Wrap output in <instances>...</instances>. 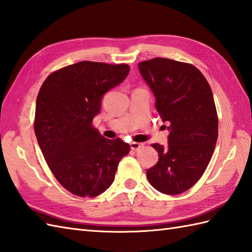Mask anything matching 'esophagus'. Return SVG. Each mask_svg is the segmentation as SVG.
<instances>
[{"label":"esophagus","mask_w":252,"mask_h":252,"mask_svg":"<svg viewBox=\"0 0 252 252\" xmlns=\"http://www.w3.org/2000/svg\"><path fill=\"white\" fill-rule=\"evenodd\" d=\"M143 147H144L143 143H139V142H131L130 143V148L133 151H139V150L143 149Z\"/></svg>","instance_id":"1"}]
</instances>
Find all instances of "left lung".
Segmentation results:
<instances>
[{"mask_svg":"<svg viewBox=\"0 0 252 252\" xmlns=\"http://www.w3.org/2000/svg\"><path fill=\"white\" fill-rule=\"evenodd\" d=\"M138 66L161 121L169 125L168 145L152 144L158 161L147 170L148 180L160 193H183L203 176L215 151L218 115L211 88L189 63L153 58Z\"/></svg>","mask_w":252,"mask_h":252,"instance_id":"left-lung-1","label":"left lung"}]
</instances>
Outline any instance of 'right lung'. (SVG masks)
Listing matches in <instances>:
<instances>
[{"label":"right lung","instance_id":"1","mask_svg":"<svg viewBox=\"0 0 252 252\" xmlns=\"http://www.w3.org/2000/svg\"><path fill=\"white\" fill-rule=\"evenodd\" d=\"M125 63L81 61L47 76L38 92L34 131L49 169L65 189L94 197L114 181L129 144L110 140L93 127L103 94L129 73Z\"/></svg>","mask_w":252,"mask_h":252}]
</instances>
